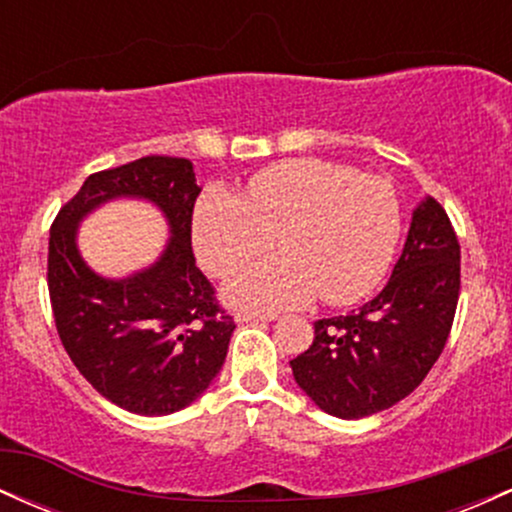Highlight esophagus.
Segmentation results:
<instances>
[{"label": "esophagus", "instance_id": "34e87169", "mask_svg": "<svg viewBox=\"0 0 512 512\" xmlns=\"http://www.w3.org/2000/svg\"><path fill=\"white\" fill-rule=\"evenodd\" d=\"M276 315H262V313H250V310H240L236 313V322L240 325H248V322H272Z\"/></svg>", "mask_w": 512, "mask_h": 512}]
</instances>
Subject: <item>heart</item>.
I'll return each mask as SVG.
<instances>
[{
	"instance_id": "obj_1",
	"label": "heart",
	"mask_w": 512,
	"mask_h": 512,
	"mask_svg": "<svg viewBox=\"0 0 512 512\" xmlns=\"http://www.w3.org/2000/svg\"><path fill=\"white\" fill-rule=\"evenodd\" d=\"M284 257L243 269L226 286L240 308L281 310L322 296L351 305L383 281L402 233L395 187L342 163L289 158L248 178V197L209 187L192 216L199 264L228 276L274 248Z\"/></svg>"
}]
</instances>
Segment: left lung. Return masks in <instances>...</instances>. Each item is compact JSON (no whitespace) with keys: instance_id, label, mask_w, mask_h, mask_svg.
<instances>
[{"instance_id":"obj_1","label":"left lung","mask_w":512,"mask_h":512,"mask_svg":"<svg viewBox=\"0 0 512 512\" xmlns=\"http://www.w3.org/2000/svg\"><path fill=\"white\" fill-rule=\"evenodd\" d=\"M460 298V243L433 197L411 216L390 281L349 315L315 322L291 361L301 390L327 414L363 419L416 390L448 342Z\"/></svg>"}]
</instances>
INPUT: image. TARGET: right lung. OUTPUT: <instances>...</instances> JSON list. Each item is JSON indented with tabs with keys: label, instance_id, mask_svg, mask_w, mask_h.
Here are the masks:
<instances>
[{
	"label": "right lung",
	"instance_id": "1",
	"mask_svg": "<svg viewBox=\"0 0 512 512\" xmlns=\"http://www.w3.org/2000/svg\"><path fill=\"white\" fill-rule=\"evenodd\" d=\"M113 196L149 198L171 226L159 262L120 282L91 273L75 250L78 221ZM197 197L187 158L144 156L88 175L52 221L48 289L64 351L105 399L134 414L163 416L195 402L236 330L192 252Z\"/></svg>",
	"mask_w": 512,
	"mask_h": 512
}]
</instances>
